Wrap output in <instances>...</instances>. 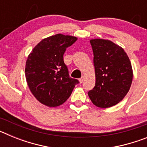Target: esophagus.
I'll return each mask as SVG.
<instances>
[{"label":"esophagus","mask_w":147,"mask_h":147,"mask_svg":"<svg viewBox=\"0 0 147 147\" xmlns=\"http://www.w3.org/2000/svg\"><path fill=\"white\" fill-rule=\"evenodd\" d=\"M84 78H85V77H84V76H82V77L81 78H80V83H82V82H83V80H84Z\"/></svg>","instance_id":"esophagus-1"}]
</instances>
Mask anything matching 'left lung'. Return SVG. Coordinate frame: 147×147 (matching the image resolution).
<instances>
[{
	"label": "left lung",
	"instance_id": "obj_1",
	"mask_svg": "<svg viewBox=\"0 0 147 147\" xmlns=\"http://www.w3.org/2000/svg\"><path fill=\"white\" fill-rule=\"evenodd\" d=\"M93 52L96 85L88 92L96 107L107 108L124 98L132 82V68L121 46L105 39L90 40Z\"/></svg>",
	"mask_w": 147,
	"mask_h": 147
}]
</instances>
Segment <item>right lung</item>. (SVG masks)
<instances>
[{"label": "right lung", "mask_w": 147, "mask_h": 147, "mask_svg": "<svg viewBox=\"0 0 147 147\" xmlns=\"http://www.w3.org/2000/svg\"><path fill=\"white\" fill-rule=\"evenodd\" d=\"M77 37L62 34L43 39L27 58L25 75L34 96L42 105L58 107L70 97L79 81L68 74L63 54Z\"/></svg>", "instance_id": "1"}]
</instances>
